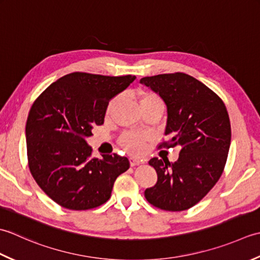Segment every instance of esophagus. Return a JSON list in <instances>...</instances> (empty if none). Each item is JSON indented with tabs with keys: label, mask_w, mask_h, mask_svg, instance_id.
I'll return each mask as SVG.
<instances>
[{
	"label": "esophagus",
	"mask_w": 260,
	"mask_h": 260,
	"mask_svg": "<svg viewBox=\"0 0 260 260\" xmlns=\"http://www.w3.org/2000/svg\"><path fill=\"white\" fill-rule=\"evenodd\" d=\"M141 161L139 159H137V158H130V165L131 167H135V166H138L140 165Z\"/></svg>",
	"instance_id": "1"
}]
</instances>
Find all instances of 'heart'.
<instances>
[{
	"instance_id": "obj_1",
	"label": "heart",
	"mask_w": 260,
	"mask_h": 260,
	"mask_svg": "<svg viewBox=\"0 0 260 260\" xmlns=\"http://www.w3.org/2000/svg\"><path fill=\"white\" fill-rule=\"evenodd\" d=\"M138 100H139L140 105L146 104V103H151V102H157L161 103L162 101L159 98V95L156 93H152L149 91H145V89H139L137 93ZM115 103V100H112L109 104V110L113 107ZM146 141L147 137L144 135L135 134V132H126V134L122 135L120 138V145L121 147L124 148L130 153H134V155H139L142 151H144L146 147Z\"/></svg>"
}]
</instances>
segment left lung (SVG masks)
<instances>
[{
  "mask_svg": "<svg viewBox=\"0 0 260 260\" xmlns=\"http://www.w3.org/2000/svg\"><path fill=\"white\" fill-rule=\"evenodd\" d=\"M140 83L159 94L167 107L165 136L169 139L158 148H181L175 162L156 157L149 160L158 179L145 190V198L158 209L187 210L223 173L231 142L229 114L218 95L187 74H160Z\"/></svg>",
  "mask_w": 260,
  "mask_h": 260,
  "instance_id": "obj_1",
  "label": "left lung"
}]
</instances>
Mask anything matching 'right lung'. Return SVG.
<instances>
[{"mask_svg":"<svg viewBox=\"0 0 260 260\" xmlns=\"http://www.w3.org/2000/svg\"><path fill=\"white\" fill-rule=\"evenodd\" d=\"M136 76L75 72L52 83L37 99L26 119V155L39 187L62 208L89 210L111 197L116 177L126 172V157L93 158L86 138L104 122L110 100Z\"/></svg>","mask_w":260,"mask_h":260,"instance_id":"obj_1","label":"right lung"}]
</instances>
